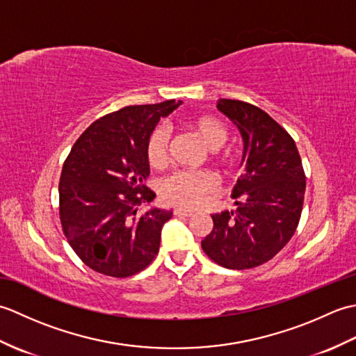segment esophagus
I'll return each mask as SVG.
<instances>
[{
	"instance_id": "34e87169",
	"label": "esophagus",
	"mask_w": 356,
	"mask_h": 356,
	"mask_svg": "<svg viewBox=\"0 0 356 356\" xmlns=\"http://www.w3.org/2000/svg\"><path fill=\"white\" fill-rule=\"evenodd\" d=\"M174 216H177V217H191L193 213H191V211L176 208V209H174Z\"/></svg>"
}]
</instances>
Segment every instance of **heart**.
I'll return each instance as SVG.
<instances>
[{
	"mask_svg": "<svg viewBox=\"0 0 356 356\" xmlns=\"http://www.w3.org/2000/svg\"><path fill=\"white\" fill-rule=\"evenodd\" d=\"M186 127L205 143L214 149V157L220 163L228 161V156L220 153L223 143L228 140V128L220 119L209 115L191 116L186 119ZM147 161L151 168H163L170 159V138L162 128L151 131L145 145ZM216 190V180L205 171H179L165 179L161 185V194L165 202L179 208H197L208 194Z\"/></svg>",
	"mask_w": 356,
	"mask_h": 356,
	"instance_id": "heart-1",
	"label": "heart"
}]
</instances>
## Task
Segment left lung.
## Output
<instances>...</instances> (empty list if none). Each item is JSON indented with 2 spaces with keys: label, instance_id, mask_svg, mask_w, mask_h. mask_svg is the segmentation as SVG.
<instances>
[{
  "label": "left lung",
  "instance_id": "obj_1",
  "mask_svg": "<svg viewBox=\"0 0 356 356\" xmlns=\"http://www.w3.org/2000/svg\"><path fill=\"white\" fill-rule=\"evenodd\" d=\"M217 108L240 131L245 172L232 190L236 209L213 214L202 249L228 269H251L278 254L297 229L306 176L297 145L268 113L243 101L218 99Z\"/></svg>",
  "mask_w": 356,
  "mask_h": 356
}]
</instances>
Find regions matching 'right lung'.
<instances>
[{
    "label": "right lung",
    "instance_id": "add662e5",
    "mask_svg": "<svg viewBox=\"0 0 356 356\" xmlns=\"http://www.w3.org/2000/svg\"><path fill=\"white\" fill-rule=\"evenodd\" d=\"M182 101L130 105L97 119L65 159L59 180V216L69 245L88 268L125 278L153 261L172 211L151 208L147 139L161 118Z\"/></svg>",
    "mask_w": 356,
    "mask_h": 356
}]
</instances>
